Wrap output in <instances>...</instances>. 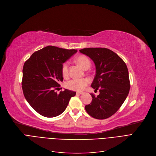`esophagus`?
<instances>
[{
    "mask_svg": "<svg viewBox=\"0 0 156 156\" xmlns=\"http://www.w3.org/2000/svg\"><path fill=\"white\" fill-rule=\"evenodd\" d=\"M76 94H83V92H82V91H78V92L76 93Z\"/></svg>",
    "mask_w": 156,
    "mask_h": 156,
    "instance_id": "obj_1",
    "label": "esophagus"
}]
</instances>
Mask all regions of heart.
<instances>
[{"label":"heart","instance_id":"1","mask_svg":"<svg viewBox=\"0 0 156 156\" xmlns=\"http://www.w3.org/2000/svg\"><path fill=\"white\" fill-rule=\"evenodd\" d=\"M77 61L80 64V65L84 69L90 67L91 65V62L89 58L84 55L79 56L77 58ZM69 63L66 62L63 63L62 66V73L63 77H66L69 76ZM90 81L87 79H73L68 81L66 84V87L69 90L73 91H81L84 90L85 87L89 84Z\"/></svg>","mask_w":156,"mask_h":156}]
</instances>
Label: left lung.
<instances>
[{
	"instance_id": "8db88e82",
	"label": "left lung",
	"mask_w": 156,
	"mask_h": 156,
	"mask_svg": "<svg viewBox=\"0 0 156 156\" xmlns=\"http://www.w3.org/2000/svg\"><path fill=\"white\" fill-rule=\"evenodd\" d=\"M90 57L96 67V75L91 83L100 94L90 104L85 106L86 112L97 119H105L114 114L128 95L130 83L127 66L112 51L107 48H90L79 50Z\"/></svg>"
}]
</instances>
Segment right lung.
I'll return each mask as SVG.
<instances>
[{"instance_id":"1","label":"right lung","mask_w":156,"mask_h":156,"mask_svg":"<svg viewBox=\"0 0 156 156\" xmlns=\"http://www.w3.org/2000/svg\"><path fill=\"white\" fill-rule=\"evenodd\" d=\"M77 49L48 46L34 53L23 68L22 89L25 99L37 112L54 117L62 114L76 93L55 90L63 82L62 66Z\"/></svg>"}]
</instances>
